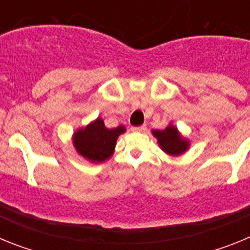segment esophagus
I'll return each mask as SVG.
<instances>
[{
	"label": "esophagus",
	"mask_w": 250,
	"mask_h": 250,
	"mask_svg": "<svg viewBox=\"0 0 250 250\" xmlns=\"http://www.w3.org/2000/svg\"><path fill=\"white\" fill-rule=\"evenodd\" d=\"M132 131H136V132H144L146 130V125H140V126H132L131 127Z\"/></svg>",
	"instance_id": "34e87169"
}]
</instances>
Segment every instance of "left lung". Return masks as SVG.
I'll return each mask as SVG.
<instances>
[{
  "label": "left lung",
  "mask_w": 250,
  "mask_h": 250,
  "mask_svg": "<svg viewBox=\"0 0 250 250\" xmlns=\"http://www.w3.org/2000/svg\"><path fill=\"white\" fill-rule=\"evenodd\" d=\"M152 135L158 139L160 147L170 155H180L189 146L188 140L179 135L178 129L169 125L164 130H154Z\"/></svg>",
  "instance_id": "1"
}]
</instances>
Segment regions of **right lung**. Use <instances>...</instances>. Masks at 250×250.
I'll use <instances>...</instances> for the list:
<instances>
[{"instance_id":"right-lung-1","label":"right lung","mask_w":250,"mask_h":250,"mask_svg":"<svg viewBox=\"0 0 250 250\" xmlns=\"http://www.w3.org/2000/svg\"><path fill=\"white\" fill-rule=\"evenodd\" d=\"M125 132L123 125L107 129L100 118L74 134V145L76 151L92 163H101L109 159L114 152L116 139Z\"/></svg>"}]
</instances>
